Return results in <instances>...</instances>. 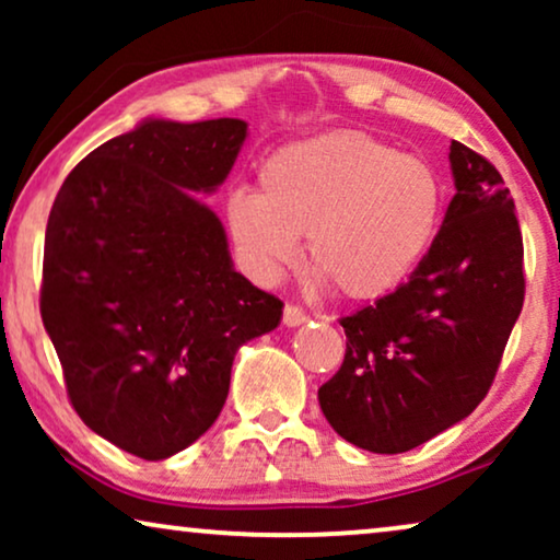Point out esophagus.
<instances>
[{
    "instance_id": "34e87169",
    "label": "esophagus",
    "mask_w": 560,
    "mask_h": 560,
    "mask_svg": "<svg viewBox=\"0 0 560 560\" xmlns=\"http://www.w3.org/2000/svg\"><path fill=\"white\" fill-rule=\"evenodd\" d=\"M305 320H308V313L303 308H298V305H285V311H282V324L288 328H295V326H303Z\"/></svg>"
}]
</instances>
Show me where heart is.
Wrapping results in <instances>:
<instances>
[{
	"instance_id": "b5f03b06",
	"label": "heart",
	"mask_w": 560,
	"mask_h": 560,
	"mask_svg": "<svg viewBox=\"0 0 560 560\" xmlns=\"http://www.w3.org/2000/svg\"><path fill=\"white\" fill-rule=\"evenodd\" d=\"M443 183L423 158L362 132H328L275 150L259 190L234 188L224 221L252 278L275 285L305 257L347 298L395 290L431 247Z\"/></svg>"
}]
</instances>
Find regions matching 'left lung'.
<instances>
[{
  "label": "left lung",
  "instance_id": "left-lung-1",
  "mask_svg": "<svg viewBox=\"0 0 560 560\" xmlns=\"http://www.w3.org/2000/svg\"><path fill=\"white\" fill-rule=\"evenodd\" d=\"M456 194L408 282L341 318L347 354L318 389L336 433L402 454L485 400L523 311V234L497 167L451 142Z\"/></svg>",
  "mask_w": 560,
  "mask_h": 560
}]
</instances>
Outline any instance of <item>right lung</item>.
I'll return each instance as SVG.
<instances>
[{"instance_id":"1","label":"right lung","mask_w":560,"mask_h":560,"mask_svg":"<svg viewBox=\"0 0 560 560\" xmlns=\"http://www.w3.org/2000/svg\"><path fill=\"white\" fill-rule=\"evenodd\" d=\"M244 119L150 117L73 167L45 229L40 313L75 412L144 462L188 448L224 408L240 347L282 318L234 270L213 194Z\"/></svg>"}]
</instances>
